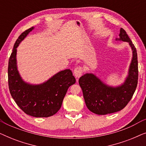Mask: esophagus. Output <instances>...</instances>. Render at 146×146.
I'll list each match as a JSON object with an SVG mask.
<instances>
[{
    "mask_svg": "<svg viewBox=\"0 0 146 146\" xmlns=\"http://www.w3.org/2000/svg\"><path fill=\"white\" fill-rule=\"evenodd\" d=\"M82 73H83V69L81 66L76 67L74 70V74L75 77L77 78H79L82 75Z\"/></svg>",
    "mask_w": 146,
    "mask_h": 146,
    "instance_id": "obj_1",
    "label": "esophagus"
}]
</instances>
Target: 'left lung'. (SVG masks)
<instances>
[{"label": "left lung", "instance_id": "left-lung-1", "mask_svg": "<svg viewBox=\"0 0 146 146\" xmlns=\"http://www.w3.org/2000/svg\"><path fill=\"white\" fill-rule=\"evenodd\" d=\"M119 36L116 40L127 42L133 53L128 76L125 82L119 86L111 87L103 83L92 73L86 74L79 79L86 105L90 111L98 115L117 112L124 108L130 101L137 87L138 64L136 48L122 28Z\"/></svg>", "mask_w": 146, "mask_h": 146}]
</instances>
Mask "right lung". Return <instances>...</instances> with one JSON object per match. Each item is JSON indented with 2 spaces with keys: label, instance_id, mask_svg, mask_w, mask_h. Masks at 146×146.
<instances>
[{
  "label": "right lung",
  "instance_id": "obj_1",
  "mask_svg": "<svg viewBox=\"0 0 146 146\" xmlns=\"http://www.w3.org/2000/svg\"><path fill=\"white\" fill-rule=\"evenodd\" d=\"M33 29L23 32L14 45L8 68L9 88L14 100L25 113L36 117H47L59 110L68 89L76 83V79L70 70L66 69L41 84H30L23 80L17 70V48Z\"/></svg>",
  "mask_w": 146,
  "mask_h": 146
}]
</instances>
